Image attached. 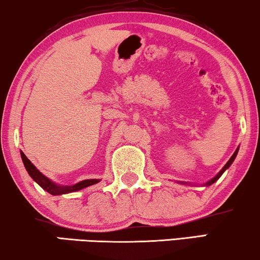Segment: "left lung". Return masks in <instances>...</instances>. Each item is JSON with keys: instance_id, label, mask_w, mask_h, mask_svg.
Wrapping results in <instances>:
<instances>
[{"instance_id": "8db88e82", "label": "left lung", "mask_w": 260, "mask_h": 260, "mask_svg": "<svg viewBox=\"0 0 260 260\" xmlns=\"http://www.w3.org/2000/svg\"><path fill=\"white\" fill-rule=\"evenodd\" d=\"M237 153H238V149H237L236 150V151H235V153H233V155H232V157L230 158V159H229V161H228V163L226 164H225V167L223 168V169H221V170H220V172H219V174H218L216 177H213V178L211 179V180H209V182L208 183H206L205 184V185H211V184H213L214 182H216V180L218 179V178H219V177L221 176V175H223L224 174V171L225 170H226V169L229 168V167H230V165L232 164V161L233 160H235V158H236V156H237Z\"/></svg>"}]
</instances>
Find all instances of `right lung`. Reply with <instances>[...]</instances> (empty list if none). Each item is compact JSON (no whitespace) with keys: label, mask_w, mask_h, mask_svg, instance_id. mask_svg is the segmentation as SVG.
<instances>
[{"label":"right lung","mask_w":260,"mask_h":260,"mask_svg":"<svg viewBox=\"0 0 260 260\" xmlns=\"http://www.w3.org/2000/svg\"><path fill=\"white\" fill-rule=\"evenodd\" d=\"M21 157H22V160H23L24 167H25V169H27V171L30 175V177H31V178L35 180V182L39 184L42 189L46 190L47 192H49L50 194L57 196V194H63V193H68V192H74V191L84 189V187H86V186L93 185V184L100 182V179H85V180H82V182H80V183L75 184V185H70V186L56 185L55 183H52L51 180L47 178L46 176L41 174V172L35 168V165H34L31 161L28 159L27 156H25L22 151H21Z\"/></svg>","instance_id":"add662e5"}]
</instances>
